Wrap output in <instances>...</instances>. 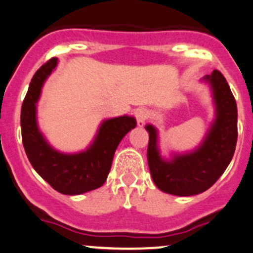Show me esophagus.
<instances>
[{"mask_svg":"<svg viewBox=\"0 0 253 253\" xmlns=\"http://www.w3.org/2000/svg\"><path fill=\"white\" fill-rule=\"evenodd\" d=\"M148 116H149V112H148L147 109L141 108L137 109L136 110V119H137V124H138L139 127L144 126L145 121H147Z\"/></svg>","mask_w":253,"mask_h":253,"instance_id":"34e87169","label":"esophagus"}]
</instances>
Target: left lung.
Here are the masks:
<instances>
[{
  "mask_svg": "<svg viewBox=\"0 0 253 253\" xmlns=\"http://www.w3.org/2000/svg\"><path fill=\"white\" fill-rule=\"evenodd\" d=\"M208 83L215 116L205 138L196 149L172 153L170 159L162 157L159 133L147 125L149 133L147 158L155 186L169 195L188 197L202 193L216 182L233 159L237 141L236 101L228 82L219 71L202 78Z\"/></svg>",
  "mask_w": 253,
  "mask_h": 253,
  "instance_id": "left-lung-1",
  "label": "left lung"
}]
</instances>
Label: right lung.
Instances as JSON below:
<instances>
[{"mask_svg": "<svg viewBox=\"0 0 253 253\" xmlns=\"http://www.w3.org/2000/svg\"><path fill=\"white\" fill-rule=\"evenodd\" d=\"M57 63V58H51L30 82L20 111L22 141L32 167L53 190L68 196L82 195L104 185L117 145L137 122L127 115L104 120L85 150L62 153L55 149L38 126L37 104L45 81Z\"/></svg>", "mask_w": 253, "mask_h": 253, "instance_id": "obj_1", "label": "right lung"}]
</instances>
